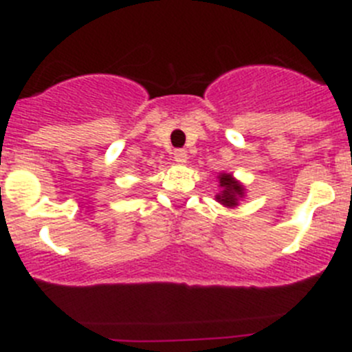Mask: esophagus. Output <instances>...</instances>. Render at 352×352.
<instances>
[{
  "label": "esophagus",
  "mask_w": 352,
  "mask_h": 352,
  "mask_svg": "<svg viewBox=\"0 0 352 352\" xmlns=\"http://www.w3.org/2000/svg\"><path fill=\"white\" fill-rule=\"evenodd\" d=\"M173 159H175L176 162H179V164H183V162H186L188 159V154L184 148H176L175 154H173Z\"/></svg>",
  "instance_id": "obj_1"
}]
</instances>
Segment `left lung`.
Returning <instances> with one entry per match:
<instances>
[{
	"label": "left lung",
	"mask_w": 352,
	"mask_h": 352,
	"mask_svg": "<svg viewBox=\"0 0 352 352\" xmlns=\"http://www.w3.org/2000/svg\"><path fill=\"white\" fill-rule=\"evenodd\" d=\"M219 183H221V195H217V200L221 204L228 205V207H234L238 205V198L243 197V186L231 177V175H221L219 176Z\"/></svg>",
	"instance_id": "1"
}]
</instances>
